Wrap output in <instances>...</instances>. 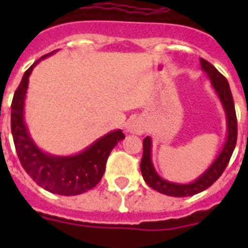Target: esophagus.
I'll use <instances>...</instances> for the list:
<instances>
[{
    "mask_svg": "<svg viewBox=\"0 0 248 248\" xmlns=\"http://www.w3.org/2000/svg\"><path fill=\"white\" fill-rule=\"evenodd\" d=\"M126 131L130 134H135V135H141L144 132V126L140 121L130 120L126 124Z\"/></svg>",
    "mask_w": 248,
    "mask_h": 248,
    "instance_id": "obj_1",
    "label": "esophagus"
}]
</instances>
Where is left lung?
<instances>
[{
    "label": "left lung",
    "mask_w": 248,
    "mask_h": 248,
    "mask_svg": "<svg viewBox=\"0 0 248 248\" xmlns=\"http://www.w3.org/2000/svg\"><path fill=\"white\" fill-rule=\"evenodd\" d=\"M200 63L201 68L203 69L204 73L211 81L212 87L215 90L216 95L219 96L224 112H225L228 132L227 140H225V144H224L219 155L201 176H198L196 180L189 184H179V183H172V181L162 179L157 173L153 162H152V139L147 136L143 140V158L140 162V170H141L145 183L151 188L162 193V194H166V196L190 197L210 188L224 172V170L228 166L229 159L233 155L235 143H237V116H235L234 101L232 96L229 83H228L227 78L211 63H208L207 60L201 58Z\"/></svg>",
    "instance_id": "left-lung-1"
}]
</instances>
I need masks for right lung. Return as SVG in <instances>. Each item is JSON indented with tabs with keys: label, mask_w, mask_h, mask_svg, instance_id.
<instances>
[{
	"label": "right lung",
	"mask_w": 248,
	"mask_h": 248,
	"mask_svg": "<svg viewBox=\"0 0 248 248\" xmlns=\"http://www.w3.org/2000/svg\"><path fill=\"white\" fill-rule=\"evenodd\" d=\"M25 71L11 104V132L17 157L23 169L37 184L50 193L60 196H77L93 189L104 175L107 159L118 141L124 139L122 130L108 132L75 155H54L41 151L33 141L24 121L25 95L29 76L42 59Z\"/></svg>",
	"instance_id": "obj_1"
}]
</instances>
